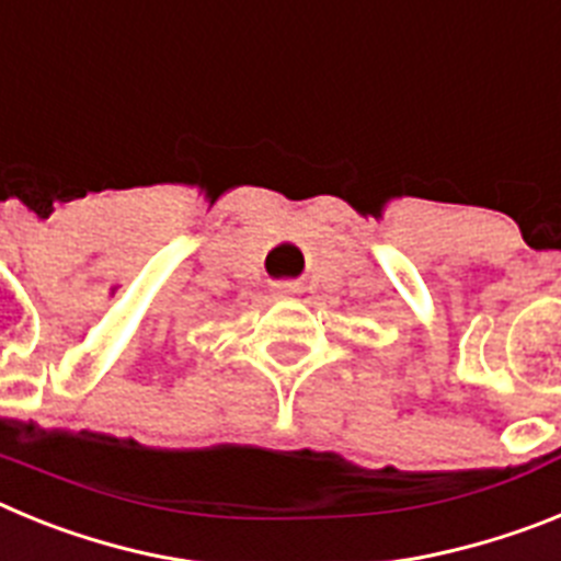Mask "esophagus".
Returning <instances> with one entry per match:
<instances>
[{"label":"esophagus","instance_id":"1","mask_svg":"<svg viewBox=\"0 0 561 561\" xmlns=\"http://www.w3.org/2000/svg\"><path fill=\"white\" fill-rule=\"evenodd\" d=\"M275 291H277V295H295L297 284H277Z\"/></svg>","mask_w":561,"mask_h":561}]
</instances>
